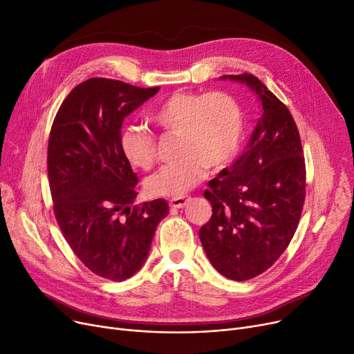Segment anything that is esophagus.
<instances>
[{
	"mask_svg": "<svg viewBox=\"0 0 354 354\" xmlns=\"http://www.w3.org/2000/svg\"><path fill=\"white\" fill-rule=\"evenodd\" d=\"M189 197H174L170 200V206L174 209H181L187 205Z\"/></svg>",
	"mask_w": 354,
	"mask_h": 354,
	"instance_id": "1",
	"label": "esophagus"
}]
</instances>
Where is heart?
<instances>
[{"mask_svg":"<svg viewBox=\"0 0 354 354\" xmlns=\"http://www.w3.org/2000/svg\"><path fill=\"white\" fill-rule=\"evenodd\" d=\"M149 120L167 133H177V161L161 167L145 181L151 196H181L236 157L243 138V112L226 92L176 91L149 112ZM125 160L138 170L156 162L157 144L142 127H127L120 137Z\"/></svg>","mask_w":354,"mask_h":354,"instance_id":"obj_1","label":"heart"}]
</instances>
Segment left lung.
Returning <instances> with one entry per match:
<instances>
[{"instance_id": "obj_1", "label": "left lung", "mask_w": 354, "mask_h": 354, "mask_svg": "<svg viewBox=\"0 0 354 354\" xmlns=\"http://www.w3.org/2000/svg\"><path fill=\"white\" fill-rule=\"evenodd\" d=\"M261 100V116L242 156L209 183L210 221L198 236L217 272L255 278L288 248L306 200V160L294 118L252 73L229 75Z\"/></svg>"}]
</instances>
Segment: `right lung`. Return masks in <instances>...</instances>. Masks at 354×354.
I'll return each mask as SVG.
<instances>
[{
  "mask_svg": "<svg viewBox=\"0 0 354 354\" xmlns=\"http://www.w3.org/2000/svg\"><path fill=\"white\" fill-rule=\"evenodd\" d=\"M158 89L91 77L66 96L50 129L47 174L57 225L85 266L111 281L138 271L168 214L162 198L131 207L138 177L120 145L125 116Z\"/></svg>",
  "mask_w": 354,
  "mask_h": 354,
  "instance_id": "1",
  "label": "right lung"
}]
</instances>
